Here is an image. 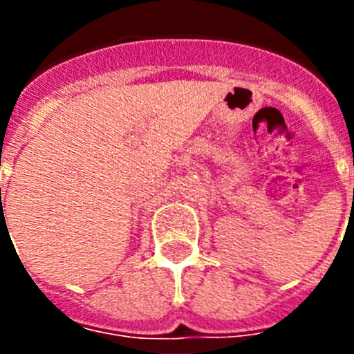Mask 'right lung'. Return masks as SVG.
<instances>
[{
	"instance_id": "obj_1",
	"label": "right lung",
	"mask_w": 354,
	"mask_h": 354,
	"mask_svg": "<svg viewBox=\"0 0 354 354\" xmlns=\"http://www.w3.org/2000/svg\"><path fill=\"white\" fill-rule=\"evenodd\" d=\"M0 192H1V187H0Z\"/></svg>"
}]
</instances>
